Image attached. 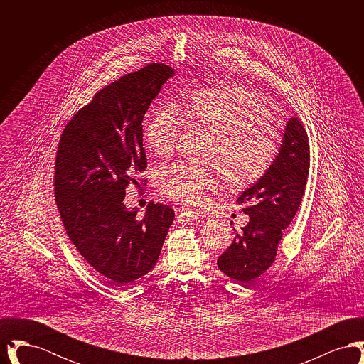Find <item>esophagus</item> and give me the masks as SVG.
Segmentation results:
<instances>
[{"instance_id": "34e87169", "label": "esophagus", "mask_w": 364, "mask_h": 364, "mask_svg": "<svg viewBox=\"0 0 364 364\" xmlns=\"http://www.w3.org/2000/svg\"><path fill=\"white\" fill-rule=\"evenodd\" d=\"M178 218L181 220H200L202 214L193 210H181L178 214Z\"/></svg>"}]
</instances>
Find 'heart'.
Wrapping results in <instances>:
<instances>
[{"instance_id":"1","label":"heart","mask_w":364,"mask_h":364,"mask_svg":"<svg viewBox=\"0 0 364 364\" xmlns=\"http://www.w3.org/2000/svg\"><path fill=\"white\" fill-rule=\"evenodd\" d=\"M187 116L217 138L211 161L233 188L252 186L273 165L279 149L277 132L270 127L264 101L255 90L240 85L208 87L191 94ZM184 112L176 104L156 110L144 128V139L158 156L173 151L184 127ZM156 183L169 199L200 206L218 181L203 168L176 162L159 168Z\"/></svg>"}]
</instances>
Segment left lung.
Returning <instances> with one entry per match:
<instances>
[{
	"instance_id": "left-lung-1",
	"label": "left lung",
	"mask_w": 364,
	"mask_h": 364,
	"mask_svg": "<svg viewBox=\"0 0 364 364\" xmlns=\"http://www.w3.org/2000/svg\"><path fill=\"white\" fill-rule=\"evenodd\" d=\"M309 169L307 132L300 120L291 117L273 165L237 199L250 223L217 260L228 277L251 284L273 264L282 232L300 208Z\"/></svg>"
}]
</instances>
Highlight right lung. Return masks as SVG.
<instances>
[{"label": "right lung", "mask_w": 364, "mask_h": 364, "mask_svg": "<svg viewBox=\"0 0 364 364\" xmlns=\"http://www.w3.org/2000/svg\"><path fill=\"white\" fill-rule=\"evenodd\" d=\"M174 70L153 63L98 91L63 131L54 193L67 235L87 263L122 287L154 269L173 208L150 203L143 217L124 205L146 171L143 117ZM146 181V180H144Z\"/></svg>", "instance_id": "right-lung-1"}]
</instances>
